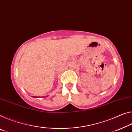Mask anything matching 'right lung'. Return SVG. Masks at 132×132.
<instances>
[{
	"label": "right lung",
	"instance_id": "right-lung-1",
	"mask_svg": "<svg viewBox=\"0 0 132 132\" xmlns=\"http://www.w3.org/2000/svg\"><path fill=\"white\" fill-rule=\"evenodd\" d=\"M33 97H35V96H33Z\"/></svg>",
	"mask_w": 132,
	"mask_h": 132
}]
</instances>
